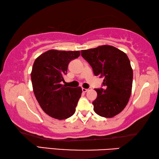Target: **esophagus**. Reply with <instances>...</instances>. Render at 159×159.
Segmentation results:
<instances>
[{"label":"esophagus","mask_w":159,"mask_h":159,"mask_svg":"<svg viewBox=\"0 0 159 159\" xmlns=\"http://www.w3.org/2000/svg\"><path fill=\"white\" fill-rule=\"evenodd\" d=\"M89 90V88H88V89H86V88H82V91L83 93H86L88 92V91Z\"/></svg>","instance_id":"obj_1"}]
</instances>
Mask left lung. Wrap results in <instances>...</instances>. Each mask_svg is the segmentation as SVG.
I'll list each match as a JSON object with an SVG mask.
<instances>
[{
	"label": "left lung",
	"instance_id": "1",
	"mask_svg": "<svg viewBox=\"0 0 159 159\" xmlns=\"http://www.w3.org/2000/svg\"><path fill=\"white\" fill-rule=\"evenodd\" d=\"M95 76L104 78L97 88L98 97L93 102L94 111L102 117L112 118L121 112L129 101L133 72L127 55L111 45H102L81 51Z\"/></svg>",
	"mask_w": 159,
	"mask_h": 159
}]
</instances>
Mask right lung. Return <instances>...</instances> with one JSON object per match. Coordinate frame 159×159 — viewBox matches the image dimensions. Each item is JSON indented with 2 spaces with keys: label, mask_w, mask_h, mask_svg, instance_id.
I'll return each mask as SVG.
<instances>
[{
  "label": "right lung",
  "mask_w": 159,
  "mask_h": 159,
  "mask_svg": "<svg viewBox=\"0 0 159 159\" xmlns=\"http://www.w3.org/2000/svg\"><path fill=\"white\" fill-rule=\"evenodd\" d=\"M80 55V51L50 50L34 63L31 78L35 97L44 112L56 119H66L76 111L81 88L66 87L61 82L70 61Z\"/></svg>",
  "instance_id": "right-lung-1"
}]
</instances>
